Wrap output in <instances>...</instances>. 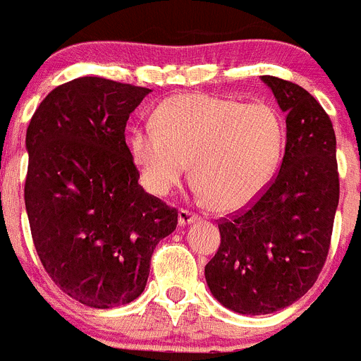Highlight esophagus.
<instances>
[{"label": "esophagus", "instance_id": "34e87169", "mask_svg": "<svg viewBox=\"0 0 361 361\" xmlns=\"http://www.w3.org/2000/svg\"><path fill=\"white\" fill-rule=\"evenodd\" d=\"M197 219H200V215L194 214V212L190 210H180V214H178V222H180V226H187V224H190V222H196Z\"/></svg>", "mask_w": 361, "mask_h": 361}]
</instances>
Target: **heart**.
<instances>
[{
	"mask_svg": "<svg viewBox=\"0 0 361 361\" xmlns=\"http://www.w3.org/2000/svg\"><path fill=\"white\" fill-rule=\"evenodd\" d=\"M154 126L130 135L131 160L142 187L167 196L188 171L217 212H237L267 188L285 144L283 117L265 101L242 103L210 94L169 97Z\"/></svg>",
	"mask_w": 361,
	"mask_h": 361,
	"instance_id": "b5f03b06",
	"label": "heart"
}]
</instances>
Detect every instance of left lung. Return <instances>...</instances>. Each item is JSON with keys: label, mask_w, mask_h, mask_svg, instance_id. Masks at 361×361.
I'll list each match as a JSON object with an SVG mask.
<instances>
[{"label": "left lung", "mask_w": 361, "mask_h": 361, "mask_svg": "<svg viewBox=\"0 0 361 361\" xmlns=\"http://www.w3.org/2000/svg\"><path fill=\"white\" fill-rule=\"evenodd\" d=\"M287 114L278 176L249 208L219 221L221 245L204 267L208 288L242 315L287 308L324 267L338 207L333 124L319 101L295 83L262 76Z\"/></svg>", "instance_id": "1"}]
</instances>
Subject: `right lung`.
Segmentation results:
<instances>
[{"instance_id": "right-lung-1", "label": "right lung", "mask_w": 361, "mask_h": 361, "mask_svg": "<svg viewBox=\"0 0 361 361\" xmlns=\"http://www.w3.org/2000/svg\"><path fill=\"white\" fill-rule=\"evenodd\" d=\"M149 89L83 76L44 97L26 130L25 204L37 255L67 295L114 308L146 288L178 210L139 185L124 139Z\"/></svg>"}]
</instances>
